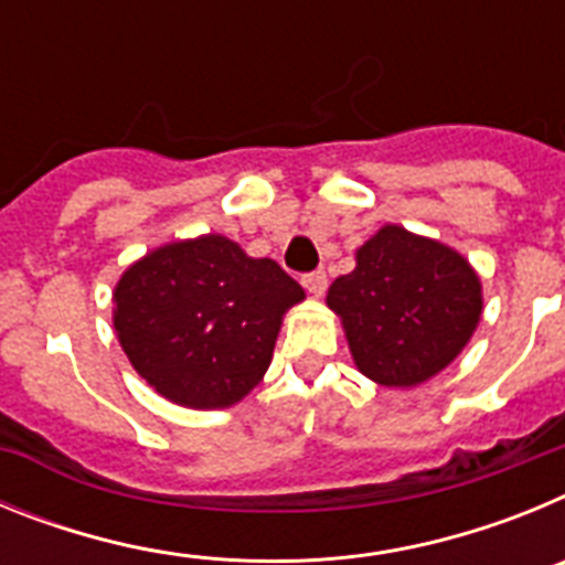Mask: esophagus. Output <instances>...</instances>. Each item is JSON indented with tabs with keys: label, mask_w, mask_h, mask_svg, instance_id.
Masks as SVG:
<instances>
[{
	"label": "esophagus",
	"mask_w": 565,
	"mask_h": 565,
	"mask_svg": "<svg viewBox=\"0 0 565 565\" xmlns=\"http://www.w3.org/2000/svg\"><path fill=\"white\" fill-rule=\"evenodd\" d=\"M302 286H306V291L311 294V297H322V294H326V288H328L326 271L306 274V277H302Z\"/></svg>",
	"instance_id": "esophagus-1"
}]
</instances>
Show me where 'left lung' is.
<instances>
[{"label":"left lung","mask_w":565,"mask_h":565,"mask_svg":"<svg viewBox=\"0 0 565 565\" xmlns=\"http://www.w3.org/2000/svg\"><path fill=\"white\" fill-rule=\"evenodd\" d=\"M326 302L342 319L359 373L402 391L456 362L483 313L469 259L396 223L356 248V268L333 279Z\"/></svg>","instance_id":"obj_1"}]
</instances>
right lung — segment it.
I'll return each mask as SVG.
<instances>
[{
  "label": "right lung",
  "mask_w": 565,
  "mask_h": 565,
  "mask_svg": "<svg viewBox=\"0 0 565 565\" xmlns=\"http://www.w3.org/2000/svg\"><path fill=\"white\" fill-rule=\"evenodd\" d=\"M302 299L274 259L201 234L135 259L115 282L113 326L154 393L189 411H223L263 382L282 317Z\"/></svg>",
  "instance_id": "right-lung-1"
}]
</instances>
